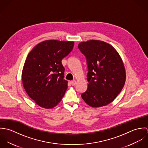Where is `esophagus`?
Segmentation results:
<instances>
[{"instance_id": "esophagus-1", "label": "esophagus", "mask_w": 148, "mask_h": 148, "mask_svg": "<svg viewBox=\"0 0 148 148\" xmlns=\"http://www.w3.org/2000/svg\"><path fill=\"white\" fill-rule=\"evenodd\" d=\"M76 81H75V80H73V81L71 82V84H72V85H73V86L75 85H76Z\"/></svg>"}]
</instances>
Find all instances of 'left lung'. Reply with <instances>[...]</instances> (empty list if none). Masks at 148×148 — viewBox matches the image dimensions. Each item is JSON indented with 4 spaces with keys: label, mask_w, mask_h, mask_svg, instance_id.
Segmentation results:
<instances>
[{
    "label": "left lung",
    "mask_w": 148,
    "mask_h": 148,
    "mask_svg": "<svg viewBox=\"0 0 148 148\" xmlns=\"http://www.w3.org/2000/svg\"><path fill=\"white\" fill-rule=\"evenodd\" d=\"M78 48L86 57L88 69L89 83L82 99L94 108L110 104L120 93L126 80L120 55L111 45L100 40L80 42Z\"/></svg>",
    "instance_id": "obj_1"
}]
</instances>
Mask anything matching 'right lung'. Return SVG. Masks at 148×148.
Listing matches in <instances>:
<instances>
[{
    "instance_id": "right-lung-1",
    "label": "right lung",
    "mask_w": 148,
    "mask_h": 148,
    "mask_svg": "<svg viewBox=\"0 0 148 148\" xmlns=\"http://www.w3.org/2000/svg\"><path fill=\"white\" fill-rule=\"evenodd\" d=\"M73 46V42L48 40L37 44L28 53L22 71L23 85L38 106L51 109L62 100L68 88L62 60Z\"/></svg>"
}]
</instances>
